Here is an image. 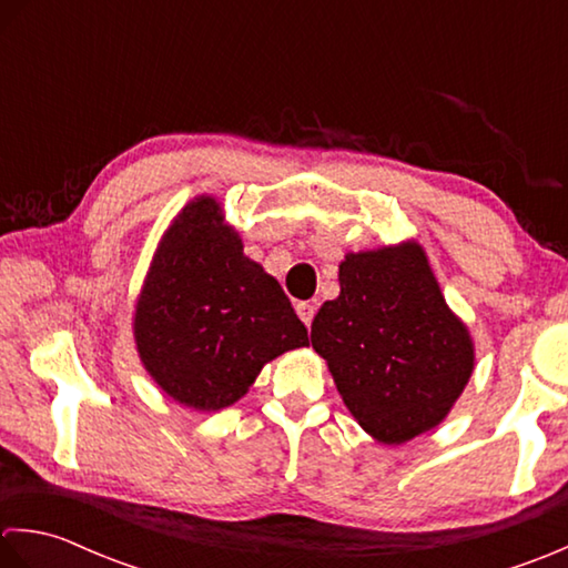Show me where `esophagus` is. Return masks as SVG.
<instances>
[{"label": "esophagus", "mask_w": 568, "mask_h": 568, "mask_svg": "<svg viewBox=\"0 0 568 568\" xmlns=\"http://www.w3.org/2000/svg\"><path fill=\"white\" fill-rule=\"evenodd\" d=\"M296 314L301 321L306 323V326H311V321H314V316H316V306L308 304V301H301V304H296Z\"/></svg>", "instance_id": "1"}]
</instances>
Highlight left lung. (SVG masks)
<instances>
[{
	"label": "left lung",
	"instance_id": "8db88e82",
	"mask_svg": "<svg viewBox=\"0 0 568 568\" xmlns=\"http://www.w3.org/2000/svg\"><path fill=\"white\" fill-rule=\"evenodd\" d=\"M341 294L311 323L355 422L379 444L399 446L442 424L476 365L466 323L448 308L416 240L348 252Z\"/></svg>",
	"mask_w": 568,
	"mask_h": 568
}]
</instances>
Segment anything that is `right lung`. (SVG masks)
I'll return each mask as SVG.
<instances>
[{
	"label": "right lung",
	"instance_id": "obj_1",
	"mask_svg": "<svg viewBox=\"0 0 568 568\" xmlns=\"http://www.w3.org/2000/svg\"><path fill=\"white\" fill-rule=\"evenodd\" d=\"M132 328L149 377L195 412L230 407L264 365L308 345L292 301L262 264L245 257L213 195L181 207L161 235Z\"/></svg>",
	"mask_w": 568,
	"mask_h": 568
}]
</instances>
